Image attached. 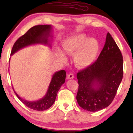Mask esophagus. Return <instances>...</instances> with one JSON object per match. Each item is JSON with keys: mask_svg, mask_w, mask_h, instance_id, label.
<instances>
[{"mask_svg": "<svg viewBox=\"0 0 133 133\" xmlns=\"http://www.w3.org/2000/svg\"><path fill=\"white\" fill-rule=\"evenodd\" d=\"M67 79H74V74H72L71 73H70L68 74V75H67Z\"/></svg>", "mask_w": 133, "mask_h": 133, "instance_id": "1", "label": "esophagus"}]
</instances>
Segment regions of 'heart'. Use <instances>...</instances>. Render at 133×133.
Listing matches in <instances>:
<instances>
[{
  "label": "heart",
  "instance_id": "heart-1",
  "mask_svg": "<svg viewBox=\"0 0 133 133\" xmlns=\"http://www.w3.org/2000/svg\"><path fill=\"white\" fill-rule=\"evenodd\" d=\"M62 48L65 54H74L73 61L76 66L85 68L91 66L97 59L99 44L95 39H88L85 34H79L64 40ZM57 56L62 62L66 61V58L62 52L58 51Z\"/></svg>",
  "mask_w": 133,
  "mask_h": 133
}]
</instances>
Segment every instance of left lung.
<instances>
[{
    "mask_svg": "<svg viewBox=\"0 0 133 133\" xmlns=\"http://www.w3.org/2000/svg\"><path fill=\"white\" fill-rule=\"evenodd\" d=\"M122 77V55L108 32L104 47L97 61L77 72L78 104L91 112L107 108L113 101Z\"/></svg>",
    "mask_w": 133,
    "mask_h": 133,
    "instance_id": "obj_1",
    "label": "left lung"
}]
</instances>
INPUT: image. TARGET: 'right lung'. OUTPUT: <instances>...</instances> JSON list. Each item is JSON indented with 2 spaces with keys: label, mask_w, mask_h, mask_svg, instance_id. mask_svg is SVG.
I'll list each match as a JSON object with an SVG mask.
<instances>
[{
  "label": "right lung",
  "mask_w": 133,
  "mask_h": 133,
  "mask_svg": "<svg viewBox=\"0 0 133 133\" xmlns=\"http://www.w3.org/2000/svg\"><path fill=\"white\" fill-rule=\"evenodd\" d=\"M52 26L51 25H36L31 28L24 35L19 38L12 46L11 56L21 49L31 45L42 44L51 47V41L52 36ZM66 71L61 70L54 72L45 95L35 101H26L18 95L14 90L16 95L20 101L27 107L36 111L46 110L53 105L56 96L62 85L65 82Z\"/></svg>",
  "instance_id": "right-lung-1"
}]
</instances>
